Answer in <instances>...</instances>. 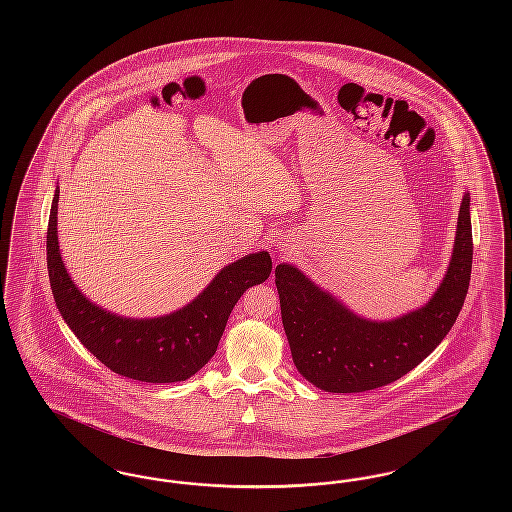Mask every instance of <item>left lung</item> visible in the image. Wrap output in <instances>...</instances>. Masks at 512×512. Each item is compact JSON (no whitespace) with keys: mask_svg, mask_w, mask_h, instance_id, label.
<instances>
[{"mask_svg":"<svg viewBox=\"0 0 512 512\" xmlns=\"http://www.w3.org/2000/svg\"><path fill=\"white\" fill-rule=\"evenodd\" d=\"M472 270L470 197L464 194L451 265L426 307L391 322L355 317L292 265L274 282L297 370L317 388L359 393L388 386L420 365L463 309Z\"/></svg>","mask_w":512,"mask_h":512,"instance_id":"8db88e82","label":"left lung"}]
</instances>
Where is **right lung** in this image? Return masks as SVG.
I'll return each mask as SVG.
<instances>
[{"instance_id":"right-lung-1","label":"right lung","mask_w":512,"mask_h":512,"mask_svg":"<svg viewBox=\"0 0 512 512\" xmlns=\"http://www.w3.org/2000/svg\"><path fill=\"white\" fill-rule=\"evenodd\" d=\"M55 192L48 222V272L57 309L82 345L109 370L140 382L169 384L194 376L219 347L226 320L247 288L272 270L267 251L222 268L184 309L161 318L117 317L90 303L69 278L57 244Z\"/></svg>"}]
</instances>
